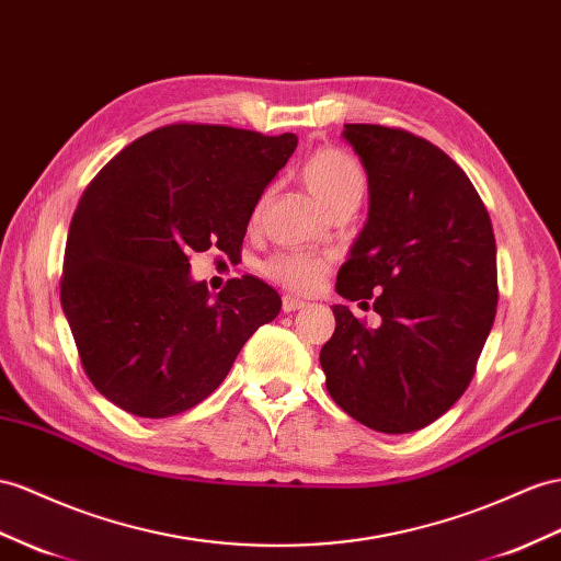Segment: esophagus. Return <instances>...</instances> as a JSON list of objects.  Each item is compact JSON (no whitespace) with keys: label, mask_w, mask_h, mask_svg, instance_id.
<instances>
[{"label":"esophagus","mask_w":561,"mask_h":561,"mask_svg":"<svg viewBox=\"0 0 561 561\" xmlns=\"http://www.w3.org/2000/svg\"><path fill=\"white\" fill-rule=\"evenodd\" d=\"M300 308H306V304L300 298H296V296H284L282 298V310L284 312H296Z\"/></svg>","instance_id":"1"}]
</instances>
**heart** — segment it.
<instances>
[{"label":"heart","mask_w":561,"mask_h":561,"mask_svg":"<svg viewBox=\"0 0 561 561\" xmlns=\"http://www.w3.org/2000/svg\"><path fill=\"white\" fill-rule=\"evenodd\" d=\"M300 178L329 213L346 204H360L367 184L360 163L351 153L332 147L314 151L300 168ZM261 213L263 201L253 210V222L261 220ZM329 270H332V257L306 251H282L270 255L261 265V272L267 279L298 294L318 289Z\"/></svg>","instance_id":"b5f03b06"}]
</instances>
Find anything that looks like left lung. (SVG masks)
<instances>
[{"label": "left lung", "mask_w": 561, "mask_h": 561, "mask_svg": "<svg viewBox=\"0 0 561 561\" xmlns=\"http://www.w3.org/2000/svg\"><path fill=\"white\" fill-rule=\"evenodd\" d=\"M343 137L367 170L369 218L336 291L375 298L381 327L334 306L327 391L360 424L410 434L448 412L477 371L497 308L495 234L453 158L400 127L355 123Z\"/></svg>", "instance_id": "left-lung-1"}]
</instances>
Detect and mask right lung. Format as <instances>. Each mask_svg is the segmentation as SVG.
Listing matches in <instances>:
<instances>
[{"mask_svg": "<svg viewBox=\"0 0 561 561\" xmlns=\"http://www.w3.org/2000/svg\"><path fill=\"white\" fill-rule=\"evenodd\" d=\"M296 135L172 123L135 139L88 184L68 229L61 306L84 375L113 405L165 420L208 398L282 298L251 275L220 294L190 253L241 251L257 198Z\"/></svg>", "mask_w": 561, "mask_h": 561, "instance_id": "1", "label": "right lung"}]
</instances>
